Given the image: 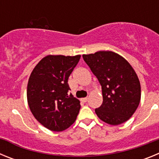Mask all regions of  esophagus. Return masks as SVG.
<instances>
[{
	"mask_svg": "<svg viewBox=\"0 0 159 159\" xmlns=\"http://www.w3.org/2000/svg\"><path fill=\"white\" fill-rule=\"evenodd\" d=\"M81 101L84 102H86L87 101H88V97H86V98H82V99H81Z\"/></svg>",
	"mask_w": 159,
	"mask_h": 159,
	"instance_id": "34e87169",
	"label": "esophagus"
}]
</instances>
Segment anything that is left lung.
<instances>
[{"mask_svg": "<svg viewBox=\"0 0 159 159\" xmlns=\"http://www.w3.org/2000/svg\"><path fill=\"white\" fill-rule=\"evenodd\" d=\"M102 86V103L95 111L104 123L116 126L127 122L141 99V86L132 66L112 51L83 55Z\"/></svg>", "mask_w": 159, "mask_h": 159, "instance_id": "1", "label": "left lung"}]
</instances>
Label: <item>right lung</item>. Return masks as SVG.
<instances>
[{
  "instance_id": "right-lung-1",
  "label": "right lung",
  "mask_w": 159,
  "mask_h": 159,
  "mask_svg": "<svg viewBox=\"0 0 159 159\" xmlns=\"http://www.w3.org/2000/svg\"><path fill=\"white\" fill-rule=\"evenodd\" d=\"M80 55H48L33 68L27 86L31 112L40 124L52 131H63L76 119L80 102L68 95L67 80Z\"/></svg>"
}]
</instances>
